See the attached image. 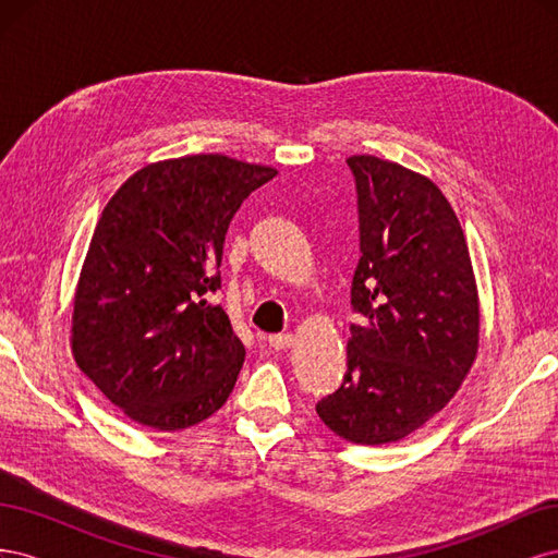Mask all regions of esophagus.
Wrapping results in <instances>:
<instances>
[{
    "label": "esophagus",
    "instance_id": "1",
    "mask_svg": "<svg viewBox=\"0 0 558 558\" xmlns=\"http://www.w3.org/2000/svg\"><path fill=\"white\" fill-rule=\"evenodd\" d=\"M267 344L272 349H289L293 344V335L289 332H279V335H269Z\"/></svg>",
    "mask_w": 558,
    "mask_h": 558
}]
</instances>
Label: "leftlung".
<instances>
[{"instance_id":"8db88e82","label":"left lung","mask_w":558,"mask_h":558,"mask_svg":"<svg viewBox=\"0 0 558 558\" xmlns=\"http://www.w3.org/2000/svg\"><path fill=\"white\" fill-rule=\"evenodd\" d=\"M359 193L347 375L316 414L353 445H391L447 408L480 349L463 228L437 185L398 162L347 158Z\"/></svg>"}]
</instances>
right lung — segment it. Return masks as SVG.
<instances>
[{
    "mask_svg": "<svg viewBox=\"0 0 558 558\" xmlns=\"http://www.w3.org/2000/svg\"><path fill=\"white\" fill-rule=\"evenodd\" d=\"M275 177L221 154L150 162L99 216L70 342L76 365L137 424L191 428L232 393L246 351L211 295L232 216Z\"/></svg>",
    "mask_w": 558,
    "mask_h": 558,
    "instance_id": "1",
    "label": "right lung"
}]
</instances>
